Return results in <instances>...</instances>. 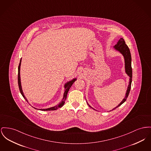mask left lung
<instances>
[{
    "label": "left lung",
    "mask_w": 151,
    "mask_h": 151,
    "mask_svg": "<svg viewBox=\"0 0 151 151\" xmlns=\"http://www.w3.org/2000/svg\"><path fill=\"white\" fill-rule=\"evenodd\" d=\"M114 48H115L116 50L119 51L120 52L122 53L123 55L124 56V60H125V72H126L127 74L129 76V78H130L129 80L130 81H129V84L128 85V88L127 90V92H126V94H125L126 95L125 96V98L122 100V101L117 106L115 107V108H114L113 109H115L116 108H117V107L120 106L123 103H124V102L126 101L129 95L130 90H131V83H132V67H131V55L130 50H129L128 47L127 46V45L125 44V42L124 39L123 38H120L119 39V40L118 41L117 43L114 46ZM88 106L90 107H91L89 104Z\"/></svg>",
    "instance_id": "8db88e82"
}]
</instances>
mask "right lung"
I'll use <instances>...</instances> for the list:
<instances>
[{
    "label": "right lung",
    "instance_id": "add662e5",
    "mask_svg": "<svg viewBox=\"0 0 151 151\" xmlns=\"http://www.w3.org/2000/svg\"><path fill=\"white\" fill-rule=\"evenodd\" d=\"M21 60H22V59H20V61L19 63V67H18V86H19V91L21 93V94L22 95V96H23V98H24L26 99V100L27 101V99L25 98L24 94H23V91H22V86H21V82H20V64H21ZM76 79H74L72 80H71L70 81L68 82L65 85V91H64V97L63 98L62 101H61L58 106H52L51 108H47V109H40V110L41 111H53V110H56L58 109V108L62 107V106L64 105V103H65V101L67 99V93H68V92L69 91L70 88H71L72 85L73 84V83L75 81Z\"/></svg>",
    "mask_w": 151,
    "mask_h": 151
}]
</instances>
